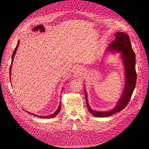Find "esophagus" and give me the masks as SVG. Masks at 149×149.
Wrapping results in <instances>:
<instances>
[{
    "label": "esophagus",
    "instance_id": "1",
    "mask_svg": "<svg viewBox=\"0 0 149 149\" xmlns=\"http://www.w3.org/2000/svg\"><path fill=\"white\" fill-rule=\"evenodd\" d=\"M76 72L77 73L80 74V75H81V74H83V69H81L80 68H77L76 69Z\"/></svg>",
    "mask_w": 149,
    "mask_h": 149
}]
</instances>
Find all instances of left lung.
I'll list each match as a JSON object with an SVG mask.
<instances>
[{"label":"left lung","mask_w":149,"mask_h":149,"mask_svg":"<svg viewBox=\"0 0 149 149\" xmlns=\"http://www.w3.org/2000/svg\"><path fill=\"white\" fill-rule=\"evenodd\" d=\"M115 40L108 47L111 51L121 53L126 76V85L122 95L116 107L111 111L100 112L91 109L89 106L85 90V99L88 111L96 117H107L115 114L124 109L128 103L135 89L136 81V72L135 70V54L132 49L130 37L127 34L117 32Z\"/></svg>","instance_id":"8db88e82"}]
</instances>
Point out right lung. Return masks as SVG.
Returning a JSON list of instances; mask_svg holds the SVG:
<instances>
[{
    "instance_id": "1",
    "label": "right lung",
    "mask_w": 149,
    "mask_h": 149,
    "mask_svg": "<svg viewBox=\"0 0 149 149\" xmlns=\"http://www.w3.org/2000/svg\"><path fill=\"white\" fill-rule=\"evenodd\" d=\"M41 26H42V25H41ZM19 45V41H18V43H17V45L16 47L15 48V50H14V52H13V54L12 57H11V66H10V80H11V66H12V65H13V60H14V56H15V53H16V52H17V49H18V47ZM61 102H60L59 107H58V109L56 110V111L54 113H52V115H48V116H38V115H34V114H33V113H30V112H27L31 114V115H35V116H37V117H38V118H45V119H46H46H49V118H54V116H56L60 112V111H61Z\"/></svg>"
}]
</instances>
